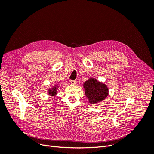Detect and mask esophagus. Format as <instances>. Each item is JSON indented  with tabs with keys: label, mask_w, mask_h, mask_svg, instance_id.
<instances>
[{
	"label": "esophagus",
	"mask_w": 154,
	"mask_h": 154,
	"mask_svg": "<svg viewBox=\"0 0 154 154\" xmlns=\"http://www.w3.org/2000/svg\"><path fill=\"white\" fill-rule=\"evenodd\" d=\"M70 83H71V84L72 85H75L76 84L77 82L76 80H70Z\"/></svg>",
	"instance_id": "obj_1"
}]
</instances>
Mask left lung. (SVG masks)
<instances>
[{
    "label": "left lung",
    "mask_w": 154,
    "mask_h": 154,
    "mask_svg": "<svg viewBox=\"0 0 154 154\" xmlns=\"http://www.w3.org/2000/svg\"><path fill=\"white\" fill-rule=\"evenodd\" d=\"M83 87L88 101L92 104L104 100L109 94L108 87L106 85L94 78H90L86 81Z\"/></svg>",
    "instance_id": "8db88e82"
}]
</instances>
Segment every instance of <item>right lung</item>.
<instances>
[{
  "label": "right lung",
  "mask_w": 154,
  "mask_h": 154,
  "mask_svg": "<svg viewBox=\"0 0 154 154\" xmlns=\"http://www.w3.org/2000/svg\"><path fill=\"white\" fill-rule=\"evenodd\" d=\"M57 86H56L55 87H53L52 88V89H49V94L51 95V96H55L56 94H57Z\"/></svg>",
  "instance_id": "obj_1"
}]
</instances>
